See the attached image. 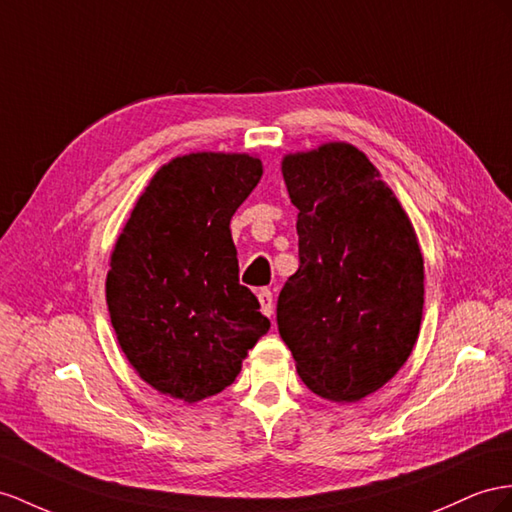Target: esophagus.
<instances>
[{
    "mask_svg": "<svg viewBox=\"0 0 512 512\" xmlns=\"http://www.w3.org/2000/svg\"><path fill=\"white\" fill-rule=\"evenodd\" d=\"M257 300H259V305H261V311H264L268 318H272L274 303H272V292L268 290V287H261V290H257Z\"/></svg>",
    "mask_w": 512,
    "mask_h": 512,
    "instance_id": "esophagus-1",
    "label": "esophagus"
}]
</instances>
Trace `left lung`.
I'll return each mask as SVG.
<instances>
[{
	"mask_svg": "<svg viewBox=\"0 0 512 512\" xmlns=\"http://www.w3.org/2000/svg\"><path fill=\"white\" fill-rule=\"evenodd\" d=\"M283 179L298 207V270L277 300L279 333L313 393L361 400L415 346L424 309L415 231L374 164L350 144L287 155Z\"/></svg>",
	"mask_w": 512,
	"mask_h": 512,
	"instance_id": "1",
	"label": "left lung"
}]
</instances>
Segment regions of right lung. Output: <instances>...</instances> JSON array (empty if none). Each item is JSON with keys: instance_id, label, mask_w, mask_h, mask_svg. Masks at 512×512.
<instances>
[{"instance_id": "obj_1", "label": "right lung", "mask_w": 512, "mask_h": 512, "mask_svg": "<svg viewBox=\"0 0 512 512\" xmlns=\"http://www.w3.org/2000/svg\"><path fill=\"white\" fill-rule=\"evenodd\" d=\"M261 177L251 155L190 153L157 170L116 240L110 320L136 372L199 402L229 387L270 320L240 285L229 222Z\"/></svg>"}]
</instances>
